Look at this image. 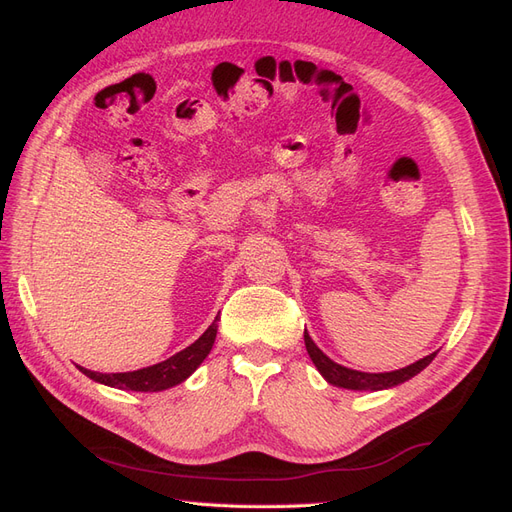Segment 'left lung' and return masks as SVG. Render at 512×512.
Returning a JSON list of instances; mask_svg holds the SVG:
<instances>
[{
	"label": "left lung",
	"mask_w": 512,
	"mask_h": 512,
	"mask_svg": "<svg viewBox=\"0 0 512 512\" xmlns=\"http://www.w3.org/2000/svg\"><path fill=\"white\" fill-rule=\"evenodd\" d=\"M304 342H306V351L312 359V364L317 366V370L325 376L327 383H332L336 387H344V389H357V391H378V389H387V387H395L400 385L404 381H408V378L417 376L423 368H427L432 364V359L436 357V353L427 355L419 361H415V364H410L402 370H393V372H383V374H370V372H357V370H351V368H344L340 364H336V361L329 359L319 346L312 342V338L304 332Z\"/></svg>",
	"instance_id": "8db88e82"
}]
</instances>
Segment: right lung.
Here are the masks:
<instances>
[{
  "label": "right lung",
  "instance_id": "obj_1",
  "mask_svg": "<svg viewBox=\"0 0 512 512\" xmlns=\"http://www.w3.org/2000/svg\"><path fill=\"white\" fill-rule=\"evenodd\" d=\"M217 327H219V315L214 317L212 325L191 346H187L185 351H180V353L172 355L170 359L161 361V364H155L151 368H142L136 372H117V374H102V372H93V370L80 368V366L78 368L82 374L93 378V381L117 387V389L163 391V389L183 383L185 378L191 376L195 372V368L202 364L212 349L214 338H217Z\"/></svg>",
  "mask_w": 512,
  "mask_h": 512
}]
</instances>
